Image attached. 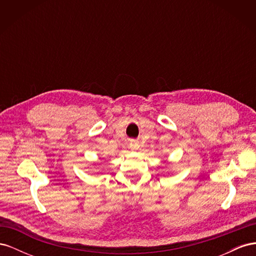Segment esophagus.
I'll list each match as a JSON object with an SVG mask.
<instances>
[{
    "label": "esophagus",
    "instance_id": "34e87169",
    "mask_svg": "<svg viewBox=\"0 0 256 256\" xmlns=\"http://www.w3.org/2000/svg\"><path fill=\"white\" fill-rule=\"evenodd\" d=\"M129 145H130V147L131 148H132L134 150H136L138 147H140V144H138V141H130V143H129Z\"/></svg>",
    "mask_w": 256,
    "mask_h": 256
}]
</instances>
